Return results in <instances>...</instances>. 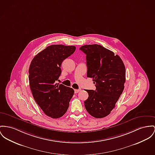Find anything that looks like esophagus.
<instances>
[{
	"instance_id": "obj_1",
	"label": "esophagus",
	"mask_w": 155,
	"mask_h": 155,
	"mask_svg": "<svg viewBox=\"0 0 155 155\" xmlns=\"http://www.w3.org/2000/svg\"><path fill=\"white\" fill-rule=\"evenodd\" d=\"M81 91V89H74V93H78V92H79Z\"/></svg>"
}]
</instances>
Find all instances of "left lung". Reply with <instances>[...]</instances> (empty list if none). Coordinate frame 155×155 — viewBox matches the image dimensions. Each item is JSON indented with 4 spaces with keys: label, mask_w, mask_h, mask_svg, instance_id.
<instances>
[{
    "label": "left lung",
    "mask_w": 155,
    "mask_h": 155,
    "mask_svg": "<svg viewBox=\"0 0 155 155\" xmlns=\"http://www.w3.org/2000/svg\"><path fill=\"white\" fill-rule=\"evenodd\" d=\"M86 55L87 77L93 79L96 90H86L89 97L84 101L87 112L96 118L110 114L124 91L126 69L118 55L101 45H84L80 48Z\"/></svg>",
    "instance_id": "1"
}]
</instances>
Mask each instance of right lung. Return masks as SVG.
<instances>
[{
  "label": "right lung",
  "instance_id": "add662e5",
  "mask_svg": "<svg viewBox=\"0 0 155 155\" xmlns=\"http://www.w3.org/2000/svg\"><path fill=\"white\" fill-rule=\"evenodd\" d=\"M75 50L74 46H49L34 57L29 66V85L34 99L43 112L53 119L66 114L74 94L72 88L55 81L62 72V62Z\"/></svg>",
  "mask_w": 155,
  "mask_h": 155
}]
</instances>
